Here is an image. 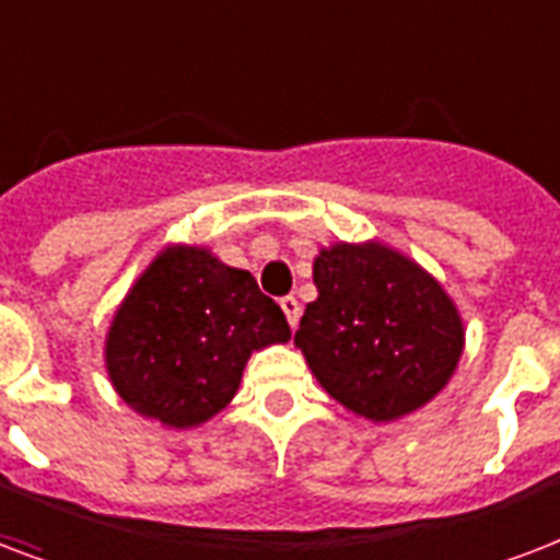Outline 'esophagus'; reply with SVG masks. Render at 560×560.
<instances>
[{"label": "esophagus", "mask_w": 560, "mask_h": 560, "mask_svg": "<svg viewBox=\"0 0 560 560\" xmlns=\"http://www.w3.org/2000/svg\"><path fill=\"white\" fill-rule=\"evenodd\" d=\"M279 305H281V311H284V317H288L290 326H296V323H299V299L296 296H281Z\"/></svg>", "instance_id": "1"}]
</instances>
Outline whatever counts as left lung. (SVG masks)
Returning <instances> with one entry per match:
<instances>
[{"instance_id":"left-lung-1","label":"left lung","mask_w":560,"mask_h":560,"mask_svg":"<svg viewBox=\"0 0 560 560\" xmlns=\"http://www.w3.org/2000/svg\"><path fill=\"white\" fill-rule=\"evenodd\" d=\"M317 302L305 305L296 347L317 382L366 420L417 411L450 382L464 349L452 299L387 246L337 243L314 261Z\"/></svg>"}]
</instances>
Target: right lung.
I'll return each instance as SVG.
<instances>
[{"label": "right lung", "mask_w": 560, "mask_h": 560, "mask_svg": "<svg viewBox=\"0 0 560 560\" xmlns=\"http://www.w3.org/2000/svg\"><path fill=\"white\" fill-rule=\"evenodd\" d=\"M288 337V319L249 272L176 246L119 305L105 358L135 411L185 429L232 402L252 349Z\"/></svg>", "instance_id": "obj_1"}]
</instances>
